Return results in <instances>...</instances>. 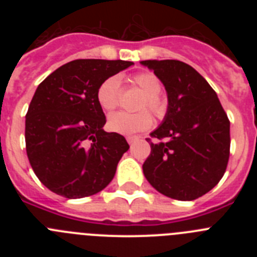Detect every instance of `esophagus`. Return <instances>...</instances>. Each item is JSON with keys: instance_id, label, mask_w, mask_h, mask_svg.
<instances>
[{"instance_id": "1", "label": "esophagus", "mask_w": 257, "mask_h": 257, "mask_svg": "<svg viewBox=\"0 0 257 257\" xmlns=\"http://www.w3.org/2000/svg\"><path fill=\"white\" fill-rule=\"evenodd\" d=\"M138 139H139V136H136V135L126 136V140H127V143H128V144H133V143H135Z\"/></svg>"}]
</instances>
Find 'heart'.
Segmentation results:
<instances>
[{
    "mask_svg": "<svg viewBox=\"0 0 257 257\" xmlns=\"http://www.w3.org/2000/svg\"><path fill=\"white\" fill-rule=\"evenodd\" d=\"M133 83L144 92L140 109L148 108L156 117H162L166 113L165 99L160 95L162 83L160 78L152 72H139L134 74L131 78ZM119 78L117 76H110L104 79L99 86L96 92L97 103L106 112L114 110L119 103ZM153 124V118L147 110H142L139 113H124L118 112L108 118L109 130L121 135H133L136 133L148 130Z\"/></svg>",
    "mask_w": 257,
    "mask_h": 257,
    "instance_id": "1",
    "label": "heart"
}]
</instances>
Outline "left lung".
<instances>
[{
    "label": "left lung",
    "mask_w": 257,
    "mask_h": 257,
    "mask_svg": "<svg viewBox=\"0 0 257 257\" xmlns=\"http://www.w3.org/2000/svg\"><path fill=\"white\" fill-rule=\"evenodd\" d=\"M165 86L169 106L151 134L143 172L163 196L193 201L210 192L225 172L230 122L216 92L190 65L179 60H144Z\"/></svg>",
    "instance_id": "left-lung-1"
}]
</instances>
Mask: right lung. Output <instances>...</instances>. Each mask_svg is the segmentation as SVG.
I'll return each mask as SVG.
<instances>
[{"instance_id": "obj_1", "label": "right lung", "mask_w": 257, "mask_h": 257, "mask_svg": "<svg viewBox=\"0 0 257 257\" xmlns=\"http://www.w3.org/2000/svg\"><path fill=\"white\" fill-rule=\"evenodd\" d=\"M133 61L77 59L38 85L26 115V149L36 176L65 198L92 196L114 178L128 151L123 136L103 130L96 92Z\"/></svg>"}]
</instances>
